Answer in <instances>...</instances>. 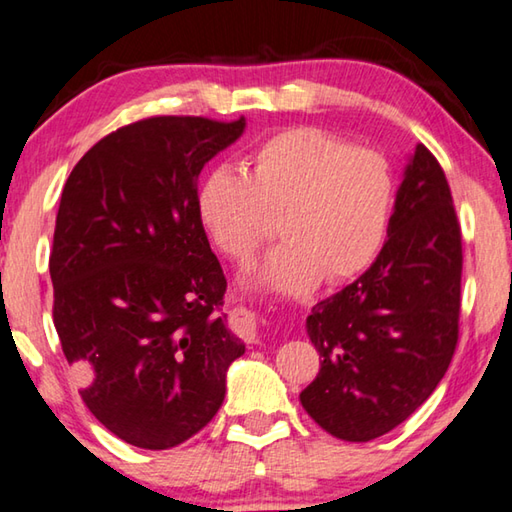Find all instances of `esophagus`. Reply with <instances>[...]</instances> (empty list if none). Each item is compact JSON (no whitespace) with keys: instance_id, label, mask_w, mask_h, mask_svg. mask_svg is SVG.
<instances>
[{"instance_id":"34e87169","label":"esophagus","mask_w":512,"mask_h":512,"mask_svg":"<svg viewBox=\"0 0 512 512\" xmlns=\"http://www.w3.org/2000/svg\"><path fill=\"white\" fill-rule=\"evenodd\" d=\"M232 323H235L237 334L248 343H255L257 339V318L253 311L248 309H237L235 316H232Z\"/></svg>"}]
</instances>
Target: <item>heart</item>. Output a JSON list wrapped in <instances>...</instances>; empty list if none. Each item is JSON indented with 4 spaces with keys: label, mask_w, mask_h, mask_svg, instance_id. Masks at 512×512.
Masks as SVG:
<instances>
[{
    "label": "heart",
    "mask_w": 512,
    "mask_h": 512,
    "mask_svg": "<svg viewBox=\"0 0 512 512\" xmlns=\"http://www.w3.org/2000/svg\"><path fill=\"white\" fill-rule=\"evenodd\" d=\"M194 205L212 246L235 262L273 237L277 219L287 241L253 268L250 284L298 296L375 262L391 228L395 178L379 151L293 126L257 144L244 173H207Z\"/></svg>",
    "instance_id": "obj_1"
}]
</instances>
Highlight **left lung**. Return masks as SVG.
<instances>
[{
	"instance_id": "8db88e82",
	"label": "left lung",
	"mask_w": 512,
	"mask_h": 512,
	"mask_svg": "<svg viewBox=\"0 0 512 512\" xmlns=\"http://www.w3.org/2000/svg\"><path fill=\"white\" fill-rule=\"evenodd\" d=\"M461 273V225L445 171L418 144L381 253L307 318L323 361L300 402L320 427L368 443L427 402L456 350Z\"/></svg>"
}]
</instances>
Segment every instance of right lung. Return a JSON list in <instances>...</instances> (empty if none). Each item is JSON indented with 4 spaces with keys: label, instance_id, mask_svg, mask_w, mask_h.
Segmentation results:
<instances>
[{
    "label": "right lung",
    "instance_id": "1",
    "mask_svg": "<svg viewBox=\"0 0 512 512\" xmlns=\"http://www.w3.org/2000/svg\"><path fill=\"white\" fill-rule=\"evenodd\" d=\"M246 119L149 117L99 140L60 196L54 325L81 397L142 449L185 443L225 397L246 345L225 327L219 259L196 216L198 173Z\"/></svg>",
    "mask_w": 512,
    "mask_h": 512
}]
</instances>
